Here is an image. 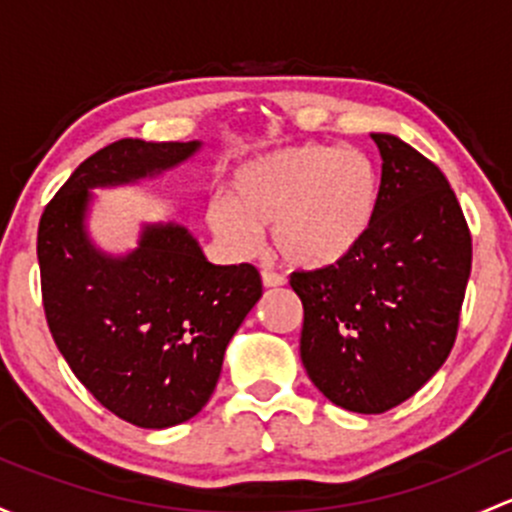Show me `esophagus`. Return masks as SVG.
<instances>
[{
    "label": "esophagus",
    "instance_id": "34e87169",
    "mask_svg": "<svg viewBox=\"0 0 512 512\" xmlns=\"http://www.w3.org/2000/svg\"><path fill=\"white\" fill-rule=\"evenodd\" d=\"M262 284H265V287H284V284H287V279L272 270H262Z\"/></svg>",
    "mask_w": 512,
    "mask_h": 512
}]
</instances>
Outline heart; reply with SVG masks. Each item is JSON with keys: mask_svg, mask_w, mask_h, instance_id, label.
Returning a JSON list of instances; mask_svg holds the SVG:
<instances>
[{"mask_svg": "<svg viewBox=\"0 0 512 512\" xmlns=\"http://www.w3.org/2000/svg\"><path fill=\"white\" fill-rule=\"evenodd\" d=\"M380 171L360 149L299 144L235 169L228 198L208 203L215 238L250 250L270 225L272 247L287 265H338L365 240L380 208Z\"/></svg>", "mask_w": 512, "mask_h": 512, "instance_id": "1", "label": "heart"}]
</instances>
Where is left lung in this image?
<instances>
[{"label":"left lung","instance_id":"left-lung-1","mask_svg":"<svg viewBox=\"0 0 512 512\" xmlns=\"http://www.w3.org/2000/svg\"><path fill=\"white\" fill-rule=\"evenodd\" d=\"M383 191L370 233L338 265L294 272L311 383L358 414L410 400L449 358L471 274V230L439 166L373 134Z\"/></svg>","mask_w":512,"mask_h":512}]
</instances>
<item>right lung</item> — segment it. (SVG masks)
<instances>
[{
	"instance_id": "obj_1",
	"label": "right lung",
	"mask_w": 512,
	"mask_h": 512,
	"mask_svg": "<svg viewBox=\"0 0 512 512\" xmlns=\"http://www.w3.org/2000/svg\"><path fill=\"white\" fill-rule=\"evenodd\" d=\"M198 142L120 139L88 157L43 208L41 299L73 375L112 414L144 429L186 422L211 400L223 355L262 297L252 265H211L179 225L147 228L112 260L83 230L88 188L169 169Z\"/></svg>"
}]
</instances>
